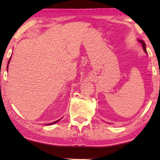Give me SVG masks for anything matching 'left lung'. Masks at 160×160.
Here are the masks:
<instances>
[{
    "label": "left lung",
    "instance_id": "obj_1",
    "mask_svg": "<svg viewBox=\"0 0 160 160\" xmlns=\"http://www.w3.org/2000/svg\"><path fill=\"white\" fill-rule=\"evenodd\" d=\"M138 41L141 43L142 44V48H143V50L145 51V53H147V51H146V46H145V43L143 42V41H142V40H138Z\"/></svg>",
    "mask_w": 160,
    "mask_h": 160
}]
</instances>
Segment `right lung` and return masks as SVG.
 Segmentation results:
<instances>
[{"label":"right lung","mask_w":160,"mask_h":160,"mask_svg":"<svg viewBox=\"0 0 160 160\" xmlns=\"http://www.w3.org/2000/svg\"><path fill=\"white\" fill-rule=\"evenodd\" d=\"M10 58L9 59V61H8V63H9V62H10ZM7 67V68H8ZM61 119H59V120H58V121H54V122H53V123H48V124H46V125H51V124H53V123H57L58 121H60Z\"/></svg>","instance_id":"add662e5"}]
</instances>
